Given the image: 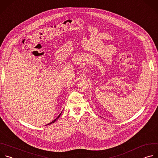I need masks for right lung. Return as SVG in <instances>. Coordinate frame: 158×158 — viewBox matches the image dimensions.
<instances>
[{"label":"right lung","mask_w":158,"mask_h":158,"mask_svg":"<svg viewBox=\"0 0 158 158\" xmlns=\"http://www.w3.org/2000/svg\"><path fill=\"white\" fill-rule=\"evenodd\" d=\"M61 113H62V112H61ZM61 113H60V114H59V116H58V117H57V118H56V119H54V121H52V122H51V123H49V124H47V125H49V124H52V123H54V122H55V121H56V120H57V119H58V118H59V117H60V114H61Z\"/></svg>","instance_id":"obj_1"}]
</instances>
